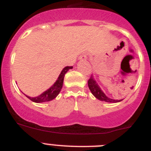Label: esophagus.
I'll return each mask as SVG.
<instances>
[{"mask_svg":"<svg viewBox=\"0 0 151 151\" xmlns=\"http://www.w3.org/2000/svg\"><path fill=\"white\" fill-rule=\"evenodd\" d=\"M78 59L81 60H85L87 59V54H82L78 57Z\"/></svg>","mask_w":151,"mask_h":151,"instance_id":"34e87169","label":"esophagus"}]
</instances>
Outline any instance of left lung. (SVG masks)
Segmentation results:
<instances>
[{
  "instance_id": "1",
  "label": "left lung",
  "mask_w": 151,
  "mask_h": 151,
  "mask_svg": "<svg viewBox=\"0 0 151 151\" xmlns=\"http://www.w3.org/2000/svg\"><path fill=\"white\" fill-rule=\"evenodd\" d=\"M88 85L89 89H90V91H91L92 94H93V95H94L96 98L100 100V101H106V102L109 103H116L122 101V100H113L106 97V96L105 95L104 93L101 90V88H100V87L98 86V85L96 83V82L94 81V79L93 78L92 76H91L90 78L88 79Z\"/></svg>"
}]
</instances>
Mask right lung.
Returning a JSON list of instances; mask_svg holds the SVG:
<instances>
[{"mask_svg":"<svg viewBox=\"0 0 151 151\" xmlns=\"http://www.w3.org/2000/svg\"><path fill=\"white\" fill-rule=\"evenodd\" d=\"M72 68H73V66H66L65 68H63V69L62 72L60 74L59 77H58L55 83L53 85V86H51L48 90L45 91L41 95L35 97H30L29 96H26V97L35 103L47 102V101H50L53 99H54L59 94L60 91L62 89L65 74L67 73V71L69 69H72Z\"/></svg>","mask_w":151,"mask_h":151,"instance_id":"right-lung-1","label":"right lung"}]
</instances>
